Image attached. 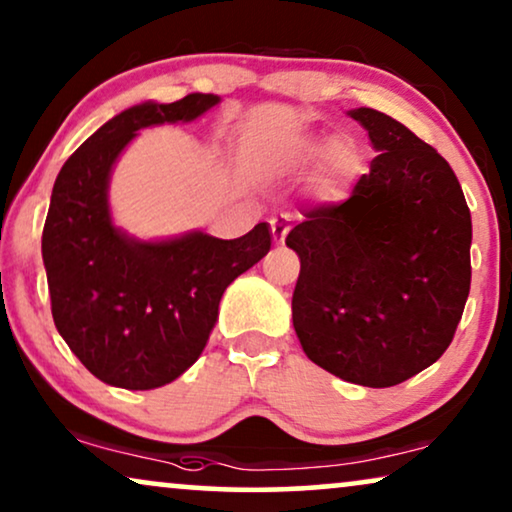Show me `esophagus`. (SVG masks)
<instances>
[{"instance_id": "34e87169", "label": "esophagus", "mask_w": 512, "mask_h": 512, "mask_svg": "<svg viewBox=\"0 0 512 512\" xmlns=\"http://www.w3.org/2000/svg\"><path fill=\"white\" fill-rule=\"evenodd\" d=\"M289 223H291V216H286V214H279V216H275V219L270 221L272 240H275L277 244L284 242L286 233H289Z\"/></svg>"}]
</instances>
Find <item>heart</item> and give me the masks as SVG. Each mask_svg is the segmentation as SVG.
<instances>
[{"mask_svg":"<svg viewBox=\"0 0 512 512\" xmlns=\"http://www.w3.org/2000/svg\"><path fill=\"white\" fill-rule=\"evenodd\" d=\"M326 163L331 172L338 174L340 170L352 163V146L345 139L331 137L321 139V142H305L293 151V163L296 165H310V163Z\"/></svg>","mask_w":512,"mask_h":512,"instance_id":"1","label":"heart"}]
</instances>
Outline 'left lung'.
<instances>
[{
  "label": "left lung",
  "mask_w": 512,
  "mask_h": 512,
  "mask_svg": "<svg viewBox=\"0 0 512 512\" xmlns=\"http://www.w3.org/2000/svg\"><path fill=\"white\" fill-rule=\"evenodd\" d=\"M380 156L342 205L286 235L300 258L293 328L307 359L361 387L436 363L471 289V212L452 167L382 111H347Z\"/></svg>",
  "instance_id": "8db88e82"
}]
</instances>
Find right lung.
Returning <instances> with one entry per match:
<instances>
[{"instance_id": "right-lung-1", "label": "right lung", "mask_w": 512, "mask_h": 512, "mask_svg": "<svg viewBox=\"0 0 512 512\" xmlns=\"http://www.w3.org/2000/svg\"><path fill=\"white\" fill-rule=\"evenodd\" d=\"M219 102L193 93L135 104L93 132L55 179L41 237L53 321L76 359L111 387L158 389L186 373L207 345L223 291L270 251L268 223L237 240L202 230L139 240L111 216V172L137 132L191 123Z\"/></svg>"}]
</instances>
